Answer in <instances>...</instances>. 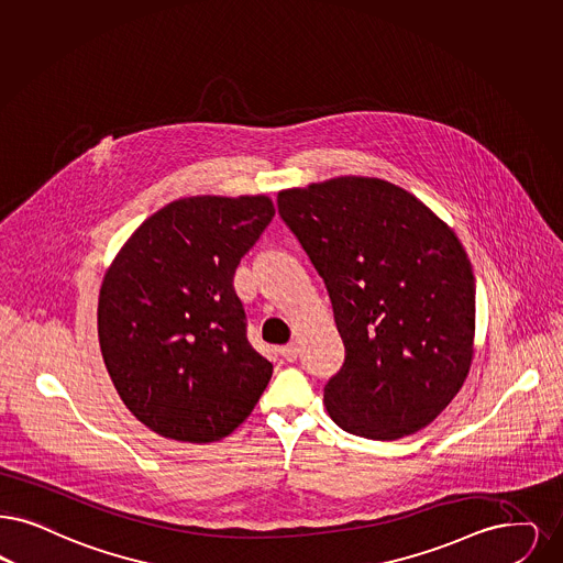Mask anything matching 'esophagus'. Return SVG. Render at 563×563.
<instances>
[{
  "label": "esophagus",
  "instance_id": "34e87169",
  "mask_svg": "<svg viewBox=\"0 0 563 563\" xmlns=\"http://www.w3.org/2000/svg\"><path fill=\"white\" fill-rule=\"evenodd\" d=\"M280 356L287 362L297 361V345L295 343H287L280 347Z\"/></svg>",
  "mask_w": 563,
  "mask_h": 563
}]
</instances>
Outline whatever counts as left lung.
<instances>
[{
    "label": "left lung",
    "mask_w": 563,
    "mask_h": 563,
    "mask_svg": "<svg viewBox=\"0 0 563 563\" xmlns=\"http://www.w3.org/2000/svg\"><path fill=\"white\" fill-rule=\"evenodd\" d=\"M276 202L327 285L345 345L324 385L331 419L383 442L428 428L473 361L475 278L452 228L379 178L287 188Z\"/></svg>",
    "instance_id": "1"
}]
</instances>
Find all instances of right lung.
Instances as JSON below:
<instances>
[{
  "label": "right lung",
  "mask_w": 563,
  "mask_h": 563,
  "mask_svg": "<svg viewBox=\"0 0 563 563\" xmlns=\"http://www.w3.org/2000/svg\"><path fill=\"white\" fill-rule=\"evenodd\" d=\"M272 218L266 195L178 199L135 228L104 274L107 371L135 419L167 440H222L271 382L232 278Z\"/></svg>",
  "instance_id": "add662e5"
}]
</instances>
